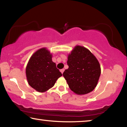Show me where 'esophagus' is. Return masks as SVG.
Returning <instances> with one entry per match:
<instances>
[{
    "label": "esophagus",
    "mask_w": 127,
    "mask_h": 127,
    "mask_svg": "<svg viewBox=\"0 0 127 127\" xmlns=\"http://www.w3.org/2000/svg\"><path fill=\"white\" fill-rule=\"evenodd\" d=\"M64 69H60V72H61L62 74H63V73L64 72Z\"/></svg>",
    "instance_id": "obj_1"
}]
</instances>
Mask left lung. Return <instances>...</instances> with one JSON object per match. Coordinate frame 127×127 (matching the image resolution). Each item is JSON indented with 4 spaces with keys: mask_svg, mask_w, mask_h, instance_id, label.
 Masks as SVG:
<instances>
[{
    "mask_svg": "<svg viewBox=\"0 0 127 127\" xmlns=\"http://www.w3.org/2000/svg\"><path fill=\"white\" fill-rule=\"evenodd\" d=\"M67 64L69 67L63 75L73 92L83 95L95 89L101 75V67L88 49L76 46L68 55Z\"/></svg>",
    "mask_w": 127,
    "mask_h": 127,
    "instance_id": "left-lung-1",
    "label": "left lung"
}]
</instances>
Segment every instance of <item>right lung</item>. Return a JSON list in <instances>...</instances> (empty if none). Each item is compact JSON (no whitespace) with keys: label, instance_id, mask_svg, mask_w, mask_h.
<instances>
[{"label":"right lung","instance_id":"obj_1","mask_svg":"<svg viewBox=\"0 0 127 127\" xmlns=\"http://www.w3.org/2000/svg\"><path fill=\"white\" fill-rule=\"evenodd\" d=\"M52 55L46 48L37 51L31 56L26 68L29 85L37 92H45L55 85L62 73L52 60Z\"/></svg>","mask_w":127,"mask_h":127}]
</instances>
